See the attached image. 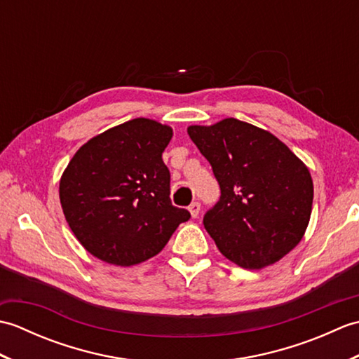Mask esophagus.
Masks as SVG:
<instances>
[{
    "mask_svg": "<svg viewBox=\"0 0 359 359\" xmlns=\"http://www.w3.org/2000/svg\"><path fill=\"white\" fill-rule=\"evenodd\" d=\"M188 210H189V212H191L193 217H197V216H199V212H201V203L199 202H193L188 207Z\"/></svg>",
    "mask_w": 359,
    "mask_h": 359,
    "instance_id": "1",
    "label": "esophagus"
}]
</instances>
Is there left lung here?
I'll use <instances>...</instances> for the list:
<instances>
[{
	"label": "left lung",
	"mask_w": 359,
	"mask_h": 359,
	"mask_svg": "<svg viewBox=\"0 0 359 359\" xmlns=\"http://www.w3.org/2000/svg\"><path fill=\"white\" fill-rule=\"evenodd\" d=\"M188 134L220 187L219 202L203 217L220 253L248 270L278 262L307 230L309 168L278 137L238 118L188 126Z\"/></svg>",
	"instance_id": "8db88e82"
}]
</instances>
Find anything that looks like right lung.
Masks as SVG:
<instances>
[{
  "instance_id": "1",
  "label": "right lung",
  "mask_w": 359,
  "mask_h": 359,
  "mask_svg": "<svg viewBox=\"0 0 359 359\" xmlns=\"http://www.w3.org/2000/svg\"><path fill=\"white\" fill-rule=\"evenodd\" d=\"M172 128L133 118L93 137L60 179V202L75 238L90 255L131 266L158 255L191 217L170 199L162 152Z\"/></svg>"
}]
</instances>
